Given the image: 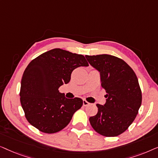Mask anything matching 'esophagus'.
Wrapping results in <instances>:
<instances>
[{
  "instance_id": "1",
  "label": "esophagus",
  "mask_w": 158,
  "mask_h": 158,
  "mask_svg": "<svg viewBox=\"0 0 158 158\" xmlns=\"http://www.w3.org/2000/svg\"><path fill=\"white\" fill-rule=\"evenodd\" d=\"M90 103L88 102V101H86L85 100H83V106H88L89 105Z\"/></svg>"
}]
</instances>
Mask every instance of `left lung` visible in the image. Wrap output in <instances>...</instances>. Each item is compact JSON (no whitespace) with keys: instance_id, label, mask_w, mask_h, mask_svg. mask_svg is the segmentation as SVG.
<instances>
[{"instance_id":"1","label":"left lung","mask_w":158,"mask_h":158,"mask_svg":"<svg viewBox=\"0 0 158 158\" xmlns=\"http://www.w3.org/2000/svg\"><path fill=\"white\" fill-rule=\"evenodd\" d=\"M100 73L101 86L107 94L105 104L89 121L94 130L105 137H116L127 129L137 116L142 103V92L137 75L119 58L109 55H85Z\"/></svg>"}]
</instances>
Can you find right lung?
<instances>
[{
  "mask_svg": "<svg viewBox=\"0 0 158 158\" xmlns=\"http://www.w3.org/2000/svg\"><path fill=\"white\" fill-rule=\"evenodd\" d=\"M88 67L85 57L61 49H53L32 60L21 81L20 101L26 118L44 133L64 129L83 106L80 98H67L58 90L70 81L78 67Z\"/></svg>",
  "mask_w": 158,
  "mask_h": 158,
  "instance_id": "right-lung-1",
  "label": "right lung"
}]
</instances>
